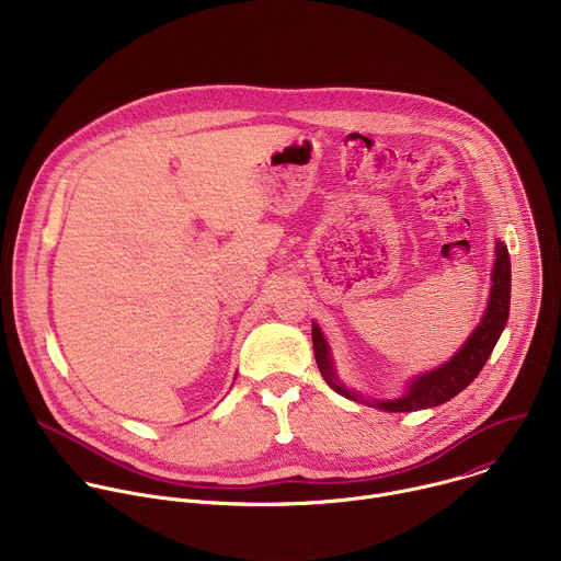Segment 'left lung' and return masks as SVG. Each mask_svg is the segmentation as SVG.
Masks as SVG:
<instances>
[{
  "instance_id": "obj_1",
  "label": "left lung",
  "mask_w": 561,
  "mask_h": 561,
  "mask_svg": "<svg viewBox=\"0 0 561 561\" xmlns=\"http://www.w3.org/2000/svg\"><path fill=\"white\" fill-rule=\"evenodd\" d=\"M508 310H511V257L508 249L497 242L495 249V266H493V286L489 295V308L482 317V322L472 331V335L466 340V344L439 368L417 375L407 392L397 399H373L366 402L373 409L386 411V413H411L422 411L431 407H442L448 399H453L457 392H461L489 362L506 322H508ZM312 351L319 373L327 379V383L353 402H364L359 394L348 390L335 375L331 348L327 344L324 333L319 331L317 324H312Z\"/></svg>"
}]
</instances>
